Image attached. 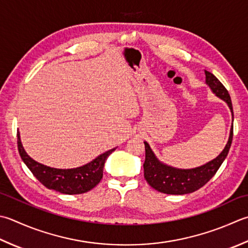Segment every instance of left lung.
<instances>
[{
    "label": "left lung",
    "instance_id": "left-lung-1",
    "mask_svg": "<svg viewBox=\"0 0 248 248\" xmlns=\"http://www.w3.org/2000/svg\"><path fill=\"white\" fill-rule=\"evenodd\" d=\"M204 73L206 85L210 87L213 93L219 99L224 100L228 104L232 114V120H233V109H232L231 98L230 94L228 93V90L211 72L204 71ZM232 137H233V124L231 125L229 139H228L224 150L212 161L193 169H177L164 164L159 161L149 144L144 142V177L154 189L162 193H167V195H186V193L196 191L204 186L215 175L217 170L220 168L221 163L224 162L228 153H229Z\"/></svg>",
    "mask_w": 248,
    "mask_h": 248
}]
</instances>
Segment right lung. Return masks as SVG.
<instances>
[{
    "label": "right lung",
    "mask_w": 248,
    "mask_h": 248,
    "mask_svg": "<svg viewBox=\"0 0 248 248\" xmlns=\"http://www.w3.org/2000/svg\"><path fill=\"white\" fill-rule=\"evenodd\" d=\"M18 150L24 164L32 174L48 189L59 191L65 195H79L94 188L103 176V168L106 159L116 148L101 154L89 163L74 169L50 168L33 160L24 150L20 133L17 131Z\"/></svg>",
    "instance_id": "add662e5"
}]
</instances>
